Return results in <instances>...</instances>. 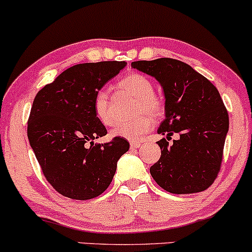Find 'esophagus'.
Listing matches in <instances>:
<instances>
[{
    "mask_svg": "<svg viewBox=\"0 0 252 252\" xmlns=\"http://www.w3.org/2000/svg\"><path fill=\"white\" fill-rule=\"evenodd\" d=\"M129 145H131V149H138V148H140L141 143H139V141H131V144H129Z\"/></svg>",
    "mask_w": 252,
    "mask_h": 252,
    "instance_id": "esophagus-1",
    "label": "esophagus"
}]
</instances>
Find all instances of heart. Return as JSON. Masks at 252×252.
I'll use <instances>...</instances> for the list:
<instances>
[{
	"label": "heart",
	"mask_w": 252,
	"mask_h": 252,
	"mask_svg": "<svg viewBox=\"0 0 252 252\" xmlns=\"http://www.w3.org/2000/svg\"><path fill=\"white\" fill-rule=\"evenodd\" d=\"M118 87L138 100L137 113L141 114L137 120L129 123H120L113 128L114 137L125 138L127 140H139L152 127V117H159L164 111L162 98L154 93V83L141 73L132 72L119 81ZM94 112L96 118L103 125L113 123V111L111 98L106 90L96 93L94 98Z\"/></svg>",
	"instance_id": "1"
}]
</instances>
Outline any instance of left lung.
<instances>
[{
    "instance_id": "obj_1",
    "label": "left lung",
    "mask_w": 252,
    "mask_h": 252,
    "mask_svg": "<svg viewBox=\"0 0 252 252\" xmlns=\"http://www.w3.org/2000/svg\"><path fill=\"white\" fill-rule=\"evenodd\" d=\"M163 87L165 119L158 133L162 154L150 172L157 185L172 194L206 190L220 171L228 113L219 92L190 65L172 58L132 62ZM180 138L168 144L171 135Z\"/></svg>"
}]
</instances>
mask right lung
I'll return each instance as SVG.
<instances>
[{"instance_id": "obj_1", "label": "right lung", "mask_w": 252, "mask_h": 252, "mask_svg": "<svg viewBox=\"0 0 252 252\" xmlns=\"http://www.w3.org/2000/svg\"><path fill=\"white\" fill-rule=\"evenodd\" d=\"M125 66L117 61L73 65L34 97L28 139L47 182L63 196L90 200L102 194L128 151L125 138L94 144L107 134L94 112L96 93Z\"/></svg>"}]
</instances>
